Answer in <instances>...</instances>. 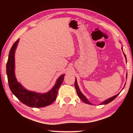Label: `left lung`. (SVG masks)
<instances>
[{"label":"left lung","mask_w":133,"mask_h":133,"mask_svg":"<svg viewBox=\"0 0 133 133\" xmlns=\"http://www.w3.org/2000/svg\"><path fill=\"white\" fill-rule=\"evenodd\" d=\"M121 49H122V50H123V48H121ZM124 55L125 58H126V56H125L124 53ZM75 88H76V91H77V95H78V97H79V98L81 99V100H82L83 102H84L85 103H86V104H89L92 105L91 103L88 100H87V98L85 97L84 95H83V93L80 90V89H79V87H78V85L77 84V79H76V80H75ZM118 94H116V95L114 96L113 97H110V98L107 99L106 100L104 101V102L101 103V104H108V103H110L111 102H112V100H114V99H115L118 96Z\"/></svg>","instance_id":"obj_1"}]
</instances>
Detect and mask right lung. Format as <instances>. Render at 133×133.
<instances>
[{
  "label": "right lung",
  "mask_w": 133,
  "mask_h": 133,
  "mask_svg": "<svg viewBox=\"0 0 133 133\" xmlns=\"http://www.w3.org/2000/svg\"><path fill=\"white\" fill-rule=\"evenodd\" d=\"M19 39L11 48L6 64V73L9 88L12 93L23 103L30 107H43L53 103L57 98L58 89L63 82L64 75L60 76L54 87L46 93H38L26 90L17 82L15 74V53Z\"/></svg>",
  "instance_id": "add662e5"
}]
</instances>
